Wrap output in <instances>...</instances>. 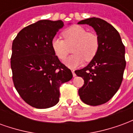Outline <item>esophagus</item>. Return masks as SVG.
<instances>
[{"label": "esophagus", "mask_w": 133, "mask_h": 133, "mask_svg": "<svg viewBox=\"0 0 133 133\" xmlns=\"http://www.w3.org/2000/svg\"><path fill=\"white\" fill-rule=\"evenodd\" d=\"M72 70V75H73V77H75V76H76V75H75V70Z\"/></svg>", "instance_id": "34e87169"}]
</instances>
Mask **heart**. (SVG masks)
Here are the masks:
<instances>
[{
	"instance_id": "b5f03b06",
	"label": "heart",
	"mask_w": 133,
	"mask_h": 133,
	"mask_svg": "<svg viewBox=\"0 0 133 133\" xmlns=\"http://www.w3.org/2000/svg\"><path fill=\"white\" fill-rule=\"evenodd\" d=\"M64 40L53 38L51 41L52 50L61 60H65L70 52V47L72 48L75 54L65 61L70 68H75L85 60L91 61L95 58L99 48V40L94 33L87 32L80 25H72L63 32Z\"/></svg>"
}]
</instances>
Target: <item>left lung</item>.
<instances>
[{"label": "left lung", "instance_id": "left-lung-1", "mask_svg": "<svg viewBox=\"0 0 133 133\" xmlns=\"http://www.w3.org/2000/svg\"><path fill=\"white\" fill-rule=\"evenodd\" d=\"M78 24L92 26L99 40L95 58L86 67L75 71L84 80L78 94L87 105H100L110 100L122 83L126 65L125 45L117 30L103 19L90 18Z\"/></svg>", "mask_w": 133, "mask_h": 133}]
</instances>
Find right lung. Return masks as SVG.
<instances>
[{
	"label": "right lung",
	"instance_id": "right-lung-1",
	"mask_svg": "<svg viewBox=\"0 0 133 133\" xmlns=\"http://www.w3.org/2000/svg\"><path fill=\"white\" fill-rule=\"evenodd\" d=\"M63 25L62 21H39L22 29L13 41L10 66L14 86L22 99L35 108L55 105L61 85L72 78L51 46Z\"/></svg>",
	"mask_w": 133,
	"mask_h": 133
}]
</instances>
